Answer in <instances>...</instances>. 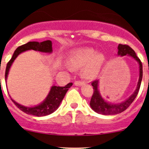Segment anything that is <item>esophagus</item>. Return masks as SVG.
I'll list each match as a JSON object with an SVG mask.
<instances>
[{
  "label": "esophagus",
  "mask_w": 149,
  "mask_h": 149,
  "mask_svg": "<svg viewBox=\"0 0 149 149\" xmlns=\"http://www.w3.org/2000/svg\"><path fill=\"white\" fill-rule=\"evenodd\" d=\"M84 84V82L83 81H75L74 85H76V86H81Z\"/></svg>",
  "instance_id": "obj_1"
}]
</instances>
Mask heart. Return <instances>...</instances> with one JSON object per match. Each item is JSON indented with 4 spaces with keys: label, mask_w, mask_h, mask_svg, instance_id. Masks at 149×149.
<instances>
[{
    "label": "heart",
    "mask_w": 149,
    "mask_h": 149,
    "mask_svg": "<svg viewBox=\"0 0 149 149\" xmlns=\"http://www.w3.org/2000/svg\"><path fill=\"white\" fill-rule=\"evenodd\" d=\"M104 56L101 53H97L95 49L88 47L78 48L73 51L70 55L69 61L73 69H82V74L87 79L95 78L100 73L101 68L104 62ZM66 69H71L66 66Z\"/></svg>",
    "instance_id": "1"
}]
</instances>
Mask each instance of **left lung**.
<instances>
[{"mask_svg":"<svg viewBox=\"0 0 149 149\" xmlns=\"http://www.w3.org/2000/svg\"><path fill=\"white\" fill-rule=\"evenodd\" d=\"M118 55L120 56V57H123L125 55L129 56V57L133 58L139 64V74L136 88L130 96L123 102L118 104H113L107 102L101 95L100 90H99L100 81L98 80L93 81L92 83V85L93 87L94 93L92 96L91 100H90V106L92 110L97 113L102 114V115H116V114L120 113L130 107V105L132 103L139 92L143 76L142 64H141V61L136 57L134 51L130 46L126 45L119 44L118 46Z\"/></svg>","mask_w":149,"mask_h":149,"instance_id":"1","label":"left lung"}]
</instances>
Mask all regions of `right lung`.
<instances>
[{"instance_id": "right-lung-1", "label": "right lung", "mask_w": 149, "mask_h": 149, "mask_svg": "<svg viewBox=\"0 0 149 149\" xmlns=\"http://www.w3.org/2000/svg\"><path fill=\"white\" fill-rule=\"evenodd\" d=\"M52 42L51 40H45V41L40 42L37 41L29 42L24 44V45L17 47L15 49L11 59L7 64L6 75H5L6 82H7V78H8V74H9L10 69L11 67L12 64H13L15 59L21 53L26 52L27 50L33 49V50L38 51V52L51 54L52 52ZM72 83H70L69 84L65 85L64 87L52 85L51 87L48 95L45 97V100L42 101L41 103L39 104L38 105L34 106V107H25V106H23L16 102L14 100L11 98V97H10L15 105L23 112L26 113V114H29V115H33L38 116V117H40V116L49 115V114L52 113L53 112L57 110L59 108V105H60L61 101L64 99L65 95L67 92L68 90L72 86Z\"/></svg>"}]
</instances>
